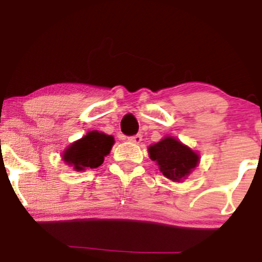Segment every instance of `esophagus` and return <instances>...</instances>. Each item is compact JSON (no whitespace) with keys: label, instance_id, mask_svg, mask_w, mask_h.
Masks as SVG:
<instances>
[{"label":"esophagus","instance_id":"34e87169","mask_svg":"<svg viewBox=\"0 0 262 262\" xmlns=\"http://www.w3.org/2000/svg\"><path fill=\"white\" fill-rule=\"evenodd\" d=\"M141 139H143V135L141 134H137V135H133V137L129 138V140L132 141V143H135V144H139Z\"/></svg>","mask_w":262,"mask_h":262}]
</instances>
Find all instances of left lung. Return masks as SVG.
<instances>
[{
	"mask_svg": "<svg viewBox=\"0 0 262 262\" xmlns=\"http://www.w3.org/2000/svg\"><path fill=\"white\" fill-rule=\"evenodd\" d=\"M148 151L150 159L159 165L162 175L175 182L186 179L200 161L197 152L172 137L150 145Z\"/></svg>",
	"mask_w": 262,
	"mask_h": 262,
	"instance_id": "left-lung-1",
	"label": "left lung"
}]
</instances>
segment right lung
I'll return each instance as SVG.
<instances>
[{
    "label": "right lung",
    "mask_w": 262,
    "mask_h": 262,
    "mask_svg": "<svg viewBox=\"0 0 262 262\" xmlns=\"http://www.w3.org/2000/svg\"><path fill=\"white\" fill-rule=\"evenodd\" d=\"M113 144L112 135L97 130L89 132L85 137L75 141L65 150L62 159L76 171L96 169L101 166L104 156L110 154Z\"/></svg>",
    "instance_id": "obj_1"
}]
</instances>
